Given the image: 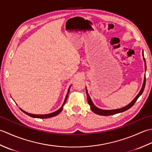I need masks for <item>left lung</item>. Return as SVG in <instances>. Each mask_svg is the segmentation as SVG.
I'll list each match as a JSON object with an SVG mask.
<instances>
[{"label": "left lung", "mask_w": 152, "mask_h": 152, "mask_svg": "<svg viewBox=\"0 0 152 152\" xmlns=\"http://www.w3.org/2000/svg\"><path fill=\"white\" fill-rule=\"evenodd\" d=\"M144 60L145 61L144 58ZM145 70H146V63H145ZM145 85H146V76L144 77V83H143L142 88L140 91L139 92V93H138V95L134 98V99L130 103V104H129L127 106H125V107L122 108L116 109V110H101V109H99L98 108H96V106L94 104H93V103L92 102L91 100V98L89 97L88 92L86 90L87 96H88V104L90 105V107H91V110L93 112L95 113V114H99V115H114V114H118V113H120V112H125L126 110H127L128 109H129L130 108H131L132 106H133L134 104V103L136 102V101H137V99H138V97H139V96L142 94L144 88H145Z\"/></svg>", "instance_id": "left-lung-1"}]
</instances>
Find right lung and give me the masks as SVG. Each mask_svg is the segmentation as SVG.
I'll list each match as a JSON object with an SVG mask.
<instances>
[{
	"instance_id": "add662e5",
	"label": "right lung",
	"mask_w": 152,
	"mask_h": 152,
	"mask_svg": "<svg viewBox=\"0 0 152 152\" xmlns=\"http://www.w3.org/2000/svg\"><path fill=\"white\" fill-rule=\"evenodd\" d=\"M69 91H70V88L69 89V90H68V93L66 94V98L65 99H64V103L62 105V106H61V108L59 110H58L57 111L55 112H53V113H51V114H45V115H35V114H28V113L25 112L23 110L21 109V110L22 112H23L25 114H26L27 115L31 116V117L32 118H51V117H53V116H56L57 115H58L59 114V113L62 111V110L63 108V106L64 104H65V102L66 101V99H67V97H68V95H69Z\"/></svg>"
}]
</instances>
